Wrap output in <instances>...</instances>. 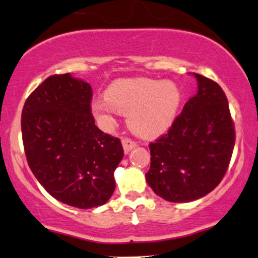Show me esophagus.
<instances>
[{
	"label": "esophagus",
	"mask_w": 258,
	"mask_h": 258,
	"mask_svg": "<svg viewBox=\"0 0 258 258\" xmlns=\"http://www.w3.org/2000/svg\"><path fill=\"white\" fill-rule=\"evenodd\" d=\"M121 142H122V148H123V151H125V153H128L133 148H136L137 146V143L135 142V140L126 138V137L125 138H122Z\"/></svg>",
	"instance_id": "1"
}]
</instances>
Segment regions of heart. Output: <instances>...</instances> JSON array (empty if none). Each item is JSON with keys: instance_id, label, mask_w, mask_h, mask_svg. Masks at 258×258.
<instances>
[{"instance_id": "obj_1", "label": "heart", "mask_w": 258, "mask_h": 258, "mask_svg": "<svg viewBox=\"0 0 258 258\" xmlns=\"http://www.w3.org/2000/svg\"><path fill=\"white\" fill-rule=\"evenodd\" d=\"M181 91L172 82L146 77L116 80L107 88L105 99L94 101L91 109L103 120L113 114L128 116L131 131L140 138L161 136L175 121Z\"/></svg>"}]
</instances>
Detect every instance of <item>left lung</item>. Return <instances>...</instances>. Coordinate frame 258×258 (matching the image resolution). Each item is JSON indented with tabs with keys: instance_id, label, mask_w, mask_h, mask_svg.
<instances>
[{
	"instance_id": "8db88e82",
	"label": "left lung",
	"mask_w": 258,
	"mask_h": 258,
	"mask_svg": "<svg viewBox=\"0 0 258 258\" xmlns=\"http://www.w3.org/2000/svg\"><path fill=\"white\" fill-rule=\"evenodd\" d=\"M197 95L189 99L165 135L150 143L152 190L170 202H189L220 183L232 157L236 132L226 95L210 78L194 74Z\"/></svg>"
}]
</instances>
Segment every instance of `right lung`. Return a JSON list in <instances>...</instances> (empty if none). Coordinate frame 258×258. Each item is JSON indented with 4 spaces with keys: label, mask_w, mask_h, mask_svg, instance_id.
Here are the masks:
<instances>
[{
    "label": "right lung",
    "mask_w": 258,
    "mask_h": 258,
    "mask_svg": "<svg viewBox=\"0 0 258 258\" xmlns=\"http://www.w3.org/2000/svg\"><path fill=\"white\" fill-rule=\"evenodd\" d=\"M89 83L70 74L47 77L26 100L21 132L28 165L45 190L69 206L105 205L123 157L119 138L103 133L91 114Z\"/></svg>",
    "instance_id": "right-lung-1"
}]
</instances>
